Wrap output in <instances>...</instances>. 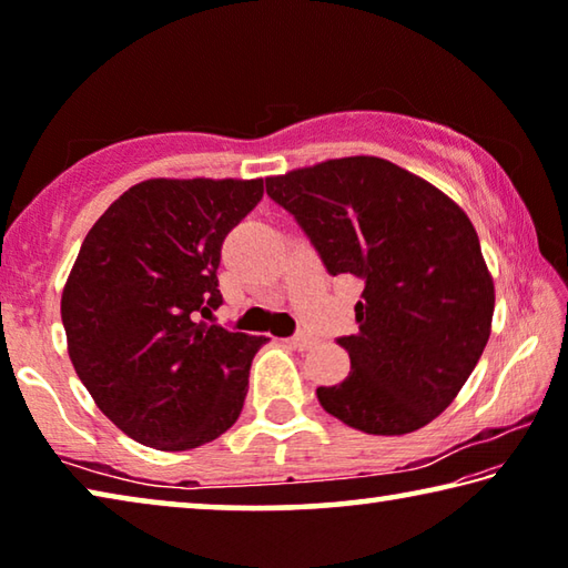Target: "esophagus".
<instances>
[{
  "mask_svg": "<svg viewBox=\"0 0 568 568\" xmlns=\"http://www.w3.org/2000/svg\"><path fill=\"white\" fill-rule=\"evenodd\" d=\"M285 343L293 345V348H297V351H305V348H311V345H313L311 335H305V333H295L293 338H287Z\"/></svg>",
  "mask_w": 568,
  "mask_h": 568,
  "instance_id": "obj_1",
  "label": "esophagus"
}]
</instances>
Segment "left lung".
Wrapping results in <instances>:
<instances>
[{"label": "left lung", "mask_w": 568, "mask_h": 568, "mask_svg": "<svg viewBox=\"0 0 568 568\" xmlns=\"http://www.w3.org/2000/svg\"><path fill=\"white\" fill-rule=\"evenodd\" d=\"M331 275L363 281L351 373L321 406L351 428L403 436L444 413L484 353L494 277L468 215L413 172L358 155L265 178Z\"/></svg>", "instance_id": "obj_1"}]
</instances>
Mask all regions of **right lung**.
<instances>
[{"label":"right lung","instance_id":"add662e5","mask_svg":"<svg viewBox=\"0 0 568 568\" xmlns=\"http://www.w3.org/2000/svg\"><path fill=\"white\" fill-rule=\"evenodd\" d=\"M263 180L155 178L92 225L62 291L67 351L98 408L158 450L210 444L243 410L265 335L213 325L225 235Z\"/></svg>","mask_w":568,"mask_h":568}]
</instances>
